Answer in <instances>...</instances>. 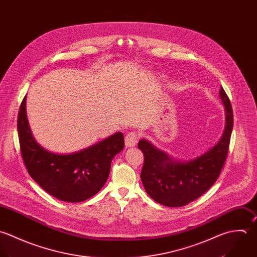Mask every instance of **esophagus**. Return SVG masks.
<instances>
[{"label":"esophagus","instance_id":"34e87169","mask_svg":"<svg viewBox=\"0 0 257 257\" xmlns=\"http://www.w3.org/2000/svg\"><path fill=\"white\" fill-rule=\"evenodd\" d=\"M138 140H139V136L137 133L135 132H131L128 133L126 136H125V139H124V143H125V147L126 148H132V147H135L138 143Z\"/></svg>","mask_w":257,"mask_h":257}]
</instances>
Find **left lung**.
<instances>
[{"instance_id": "obj_1", "label": "left lung", "mask_w": 257, "mask_h": 257, "mask_svg": "<svg viewBox=\"0 0 257 257\" xmlns=\"http://www.w3.org/2000/svg\"><path fill=\"white\" fill-rule=\"evenodd\" d=\"M219 95L225 108L223 135L214 147L198 158L176 161L148 140L139 142L138 147L145 156L141 178L155 201L170 207L183 206L201 196L216 181L226 160L233 127L231 103L222 86Z\"/></svg>"}]
</instances>
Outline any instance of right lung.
<instances>
[{
    "mask_svg": "<svg viewBox=\"0 0 257 257\" xmlns=\"http://www.w3.org/2000/svg\"><path fill=\"white\" fill-rule=\"evenodd\" d=\"M18 135L24 164L32 178L49 194L67 202H81L97 193L106 182L111 161L124 147L117 132L77 153L58 155L34 139L24 97L18 115Z\"/></svg>",
    "mask_w": 257,
    "mask_h": 257,
    "instance_id": "right-lung-1",
    "label": "right lung"
}]
</instances>
